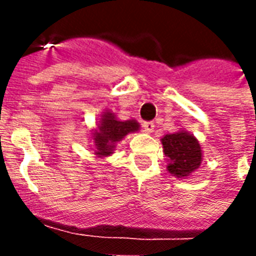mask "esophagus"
<instances>
[{
    "label": "esophagus",
    "instance_id": "1",
    "mask_svg": "<svg viewBox=\"0 0 256 256\" xmlns=\"http://www.w3.org/2000/svg\"><path fill=\"white\" fill-rule=\"evenodd\" d=\"M142 128H144V130L146 132V133H152V132L155 130V124H154L152 122H145Z\"/></svg>",
    "mask_w": 256,
    "mask_h": 256
}]
</instances>
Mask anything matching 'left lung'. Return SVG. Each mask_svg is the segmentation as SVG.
Wrapping results in <instances>:
<instances>
[{
  "mask_svg": "<svg viewBox=\"0 0 256 256\" xmlns=\"http://www.w3.org/2000/svg\"><path fill=\"white\" fill-rule=\"evenodd\" d=\"M163 152L167 156V172L172 177L188 178L203 162V150L198 140L186 130L166 134L162 138Z\"/></svg>",
  "mask_w": 256,
  "mask_h": 256,
  "instance_id": "1",
  "label": "left lung"
}]
</instances>
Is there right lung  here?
I'll return each mask as SVG.
<instances>
[{
  "mask_svg": "<svg viewBox=\"0 0 256 256\" xmlns=\"http://www.w3.org/2000/svg\"><path fill=\"white\" fill-rule=\"evenodd\" d=\"M140 123L136 119L120 120L112 111L102 112L97 122V128L92 130V140L94 144V155L98 159H106L115 152L118 142L128 134L138 132Z\"/></svg>",
  "mask_w": 256,
  "mask_h": 256,
  "instance_id": "1",
  "label": "right lung"
}]
</instances>
